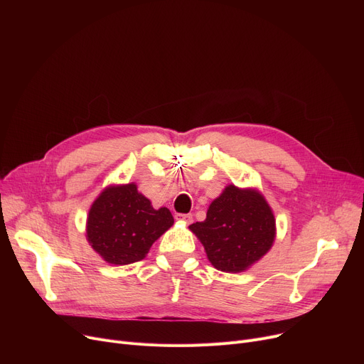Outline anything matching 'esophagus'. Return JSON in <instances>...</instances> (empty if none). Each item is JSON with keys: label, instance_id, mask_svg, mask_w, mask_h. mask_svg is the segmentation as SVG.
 Returning a JSON list of instances; mask_svg holds the SVG:
<instances>
[{"label": "esophagus", "instance_id": "esophagus-1", "mask_svg": "<svg viewBox=\"0 0 364 364\" xmlns=\"http://www.w3.org/2000/svg\"><path fill=\"white\" fill-rule=\"evenodd\" d=\"M176 220L181 221V223H186V224H190L193 221V215L192 214H176Z\"/></svg>", "mask_w": 364, "mask_h": 364}]
</instances>
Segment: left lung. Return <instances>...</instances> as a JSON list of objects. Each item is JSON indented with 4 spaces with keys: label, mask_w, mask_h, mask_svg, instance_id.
Returning a JSON list of instances; mask_svg holds the SVG:
<instances>
[{
    "label": "left lung",
    "mask_w": 364,
    "mask_h": 364,
    "mask_svg": "<svg viewBox=\"0 0 364 364\" xmlns=\"http://www.w3.org/2000/svg\"><path fill=\"white\" fill-rule=\"evenodd\" d=\"M217 270L239 273L270 250L276 221L269 203L255 190L228 186L206 213L190 225Z\"/></svg>",
    "instance_id": "obj_1"
}]
</instances>
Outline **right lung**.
<instances>
[{"label": "right lung", "instance_id": "1", "mask_svg": "<svg viewBox=\"0 0 364 364\" xmlns=\"http://www.w3.org/2000/svg\"><path fill=\"white\" fill-rule=\"evenodd\" d=\"M174 224L168 208L153 209L136 184L107 187L94 200L87 237L105 261L127 265L146 258L150 246Z\"/></svg>", "mask_w": 364, "mask_h": 364}]
</instances>
